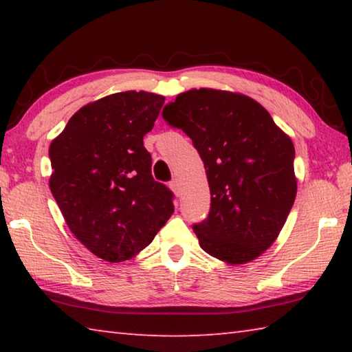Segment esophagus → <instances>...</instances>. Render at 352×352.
Masks as SVG:
<instances>
[{"label": "esophagus", "mask_w": 352, "mask_h": 352, "mask_svg": "<svg viewBox=\"0 0 352 352\" xmlns=\"http://www.w3.org/2000/svg\"><path fill=\"white\" fill-rule=\"evenodd\" d=\"M169 186H170L172 190H174L175 195H180V183H178L177 178H174V180L169 183Z\"/></svg>", "instance_id": "34e87169"}]
</instances>
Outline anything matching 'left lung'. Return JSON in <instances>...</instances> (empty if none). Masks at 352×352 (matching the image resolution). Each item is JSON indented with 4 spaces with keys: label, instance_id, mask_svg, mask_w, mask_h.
<instances>
[{
    "label": "left lung",
    "instance_id": "8db88e82",
    "mask_svg": "<svg viewBox=\"0 0 352 352\" xmlns=\"http://www.w3.org/2000/svg\"><path fill=\"white\" fill-rule=\"evenodd\" d=\"M163 118L192 140L205 164L211 208L192 225L200 247L231 264L258 258L295 201L292 140L252 98L211 88L178 94Z\"/></svg>",
    "mask_w": 352,
    "mask_h": 352
}]
</instances>
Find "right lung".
<instances>
[{
	"label": "right lung",
	"instance_id": "add662e5",
	"mask_svg": "<svg viewBox=\"0 0 352 352\" xmlns=\"http://www.w3.org/2000/svg\"><path fill=\"white\" fill-rule=\"evenodd\" d=\"M163 104L153 93L110 94L82 107L51 142V192L71 233L100 259L133 258L174 212L142 144Z\"/></svg>",
	"mask_w": 352,
	"mask_h": 352
}]
</instances>
